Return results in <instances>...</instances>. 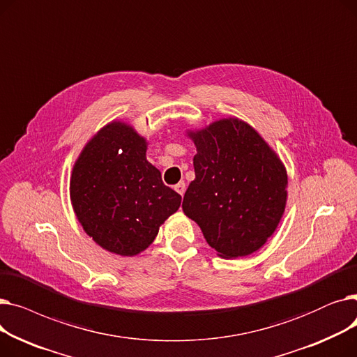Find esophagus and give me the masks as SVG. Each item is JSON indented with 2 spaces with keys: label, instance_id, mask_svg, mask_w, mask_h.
<instances>
[{
  "label": "esophagus",
  "instance_id": "esophagus-1",
  "mask_svg": "<svg viewBox=\"0 0 357 357\" xmlns=\"http://www.w3.org/2000/svg\"><path fill=\"white\" fill-rule=\"evenodd\" d=\"M175 191L179 194V195H183L185 194V182L181 181L175 185Z\"/></svg>",
  "mask_w": 357,
  "mask_h": 357
}]
</instances>
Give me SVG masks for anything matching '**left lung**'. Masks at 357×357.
Returning <instances> with one entry per match:
<instances>
[{
  "label": "left lung",
  "instance_id": "1",
  "mask_svg": "<svg viewBox=\"0 0 357 357\" xmlns=\"http://www.w3.org/2000/svg\"><path fill=\"white\" fill-rule=\"evenodd\" d=\"M195 179L182 208L220 256L256 252L272 236L287 204V172L256 131L237 119L190 133Z\"/></svg>",
  "mask_w": 357,
  "mask_h": 357
}]
</instances>
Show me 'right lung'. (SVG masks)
<instances>
[{"instance_id": "right-lung-1", "label": "right lung", "mask_w": 357, "mask_h": 357, "mask_svg": "<svg viewBox=\"0 0 357 357\" xmlns=\"http://www.w3.org/2000/svg\"><path fill=\"white\" fill-rule=\"evenodd\" d=\"M70 199L93 241L111 253L135 256L152 245L182 198L146 160L144 139L123 123H111L75 163Z\"/></svg>"}]
</instances>
